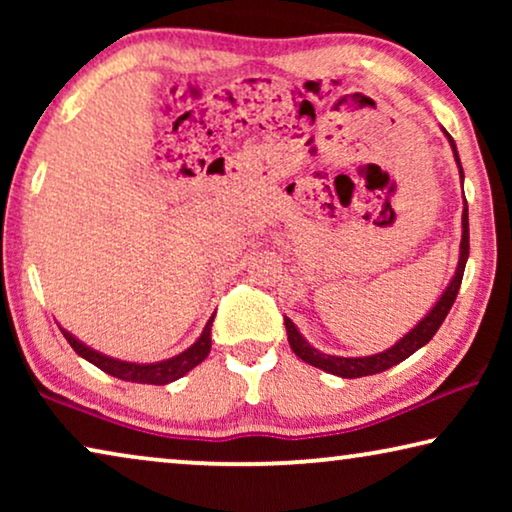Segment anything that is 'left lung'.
<instances>
[{
  "instance_id": "8db88e82",
  "label": "left lung",
  "mask_w": 512,
  "mask_h": 512,
  "mask_svg": "<svg viewBox=\"0 0 512 512\" xmlns=\"http://www.w3.org/2000/svg\"><path fill=\"white\" fill-rule=\"evenodd\" d=\"M445 135H447V132H445ZM447 142H450V146H452L454 160H457V165H459L461 181H464V170H461L457 144H454V139L450 135H447ZM466 261H468V205L464 207V214H461L459 263H457V270H454V277L450 279V284H447L443 296H440L436 300V305L431 307L429 314H426V317L419 321V324L412 328V331L405 333L403 338L396 342V345H391L389 349H384V352L373 354V356H333V354H324V352H319L317 347H312L310 342H307L303 335H300L296 324H293L289 317H284L286 335H289V345H291L293 352H296L298 359H303L305 363H310V366H314V368L326 370V373H331V375L347 377V380H352V377H366V375L382 373V370H387L391 366H396V363L408 359V356L415 354L417 349H422L426 342H429L433 335H436L440 324H443L445 317H447V312L452 310L454 300H457L461 277H464Z\"/></svg>"
}]
</instances>
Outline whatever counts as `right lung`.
Instances as JSON below:
<instances>
[{
	"mask_svg": "<svg viewBox=\"0 0 512 512\" xmlns=\"http://www.w3.org/2000/svg\"><path fill=\"white\" fill-rule=\"evenodd\" d=\"M212 321L214 317L207 321L205 331L200 333V338L195 340L191 347L184 349V352L177 356H172V359L156 361V363H132V361L114 359V356L95 352L93 347L83 345L81 340H76L72 333L65 331V328H60V331L76 354L93 363V366L104 370L107 375H114L118 380L137 382V384H170L174 380H179V377H184L188 370H193L198 363L207 359L209 349H212Z\"/></svg>",
	"mask_w": 512,
	"mask_h": 512,
	"instance_id": "add662e5",
	"label": "right lung"
}]
</instances>
